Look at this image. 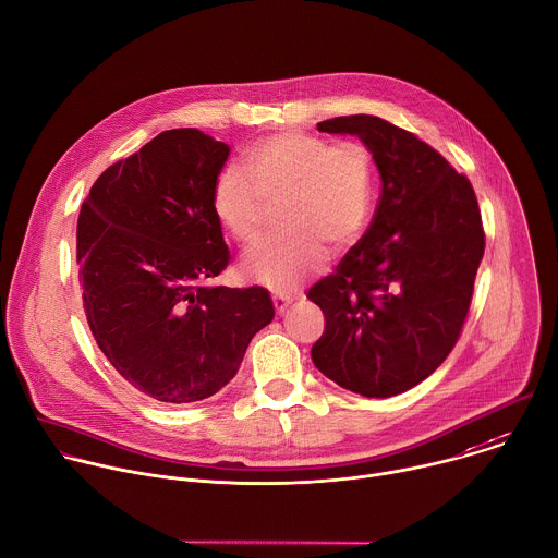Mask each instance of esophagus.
Segmentation results:
<instances>
[{"label":"esophagus","instance_id":"esophagus-1","mask_svg":"<svg viewBox=\"0 0 558 558\" xmlns=\"http://www.w3.org/2000/svg\"><path fill=\"white\" fill-rule=\"evenodd\" d=\"M291 302H293V298H289V295H284V293H276V295H274V306H276V311H278L280 315L289 311Z\"/></svg>","mask_w":558,"mask_h":558}]
</instances>
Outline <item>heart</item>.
<instances>
[{"mask_svg": "<svg viewBox=\"0 0 558 558\" xmlns=\"http://www.w3.org/2000/svg\"><path fill=\"white\" fill-rule=\"evenodd\" d=\"M243 168L226 166L213 183L210 208L241 245L260 239L263 204L276 202L282 230L245 260V271L291 289L332 252L354 245L375 206L373 155L356 142L330 144L304 131H278L250 144Z\"/></svg>", "mask_w": 558, "mask_h": 558, "instance_id": "1", "label": "heart"}]
</instances>
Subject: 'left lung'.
<instances>
[{
  "label": "left lung",
  "mask_w": 558,
  "mask_h": 558,
  "mask_svg": "<svg viewBox=\"0 0 558 558\" xmlns=\"http://www.w3.org/2000/svg\"><path fill=\"white\" fill-rule=\"evenodd\" d=\"M322 133L356 135L381 174L373 223L306 298L326 319L311 359L337 386L388 399L453 350L484 256L471 181L427 142L377 116H341Z\"/></svg>",
  "instance_id": "1"
}]
</instances>
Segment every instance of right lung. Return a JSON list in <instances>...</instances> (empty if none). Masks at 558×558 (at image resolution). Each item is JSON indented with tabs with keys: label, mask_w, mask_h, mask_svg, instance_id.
<instances>
[{
	"label": "right lung",
	"mask_w": 558,
	"mask_h": 558,
	"mask_svg": "<svg viewBox=\"0 0 558 558\" xmlns=\"http://www.w3.org/2000/svg\"><path fill=\"white\" fill-rule=\"evenodd\" d=\"M230 146L170 129L109 166L83 202L78 280L92 335L118 373L161 403H195L239 373L274 319L263 287H213L230 263L210 208Z\"/></svg>",
	"instance_id": "1"
}]
</instances>
